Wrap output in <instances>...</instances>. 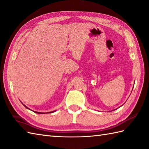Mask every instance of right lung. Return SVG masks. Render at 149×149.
I'll list each match as a JSON object with an SVG mask.
<instances>
[{"mask_svg": "<svg viewBox=\"0 0 149 149\" xmlns=\"http://www.w3.org/2000/svg\"><path fill=\"white\" fill-rule=\"evenodd\" d=\"M25 107H26V108H27V107L26 106H25V105H24ZM28 109V108H27ZM34 112H35V113H38V114H42V113H40V112H37V111H34Z\"/></svg>", "mask_w": 149, "mask_h": 149, "instance_id": "right-lung-1", "label": "right lung"}]
</instances>
